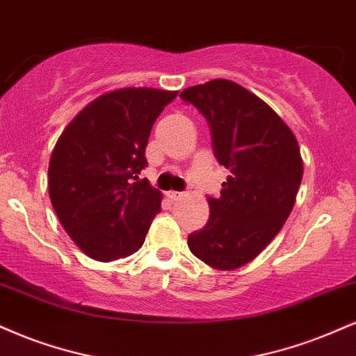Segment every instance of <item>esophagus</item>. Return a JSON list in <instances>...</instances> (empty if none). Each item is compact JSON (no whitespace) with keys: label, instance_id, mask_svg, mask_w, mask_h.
I'll list each match as a JSON object with an SVG mask.
<instances>
[{"label":"esophagus","instance_id":"34e87169","mask_svg":"<svg viewBox=\"0 0 356 356\" xmlns=\"http://www.w3.org/2000/svg\"><path fill=\"white\" fill-rule=\"evenodd\" d=\"M167 197H169V199L172 200V202H174V200H179V199H181L182 194H181V192H174V191H170V192H167Z\"/></svg>","mask_w":356,"mask_h":356}]
</instances>
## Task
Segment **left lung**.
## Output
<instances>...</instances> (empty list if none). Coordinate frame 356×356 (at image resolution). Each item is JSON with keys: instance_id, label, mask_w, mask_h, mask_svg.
Masks as SVG:
<instances>
[{"instance_id": "left-lung-1", "label": "left lung", "mask_w": 356, "mask_h": 356, "mask_svg": "<svg viewBox=\"0 0 356 356\" xmlns=\"http://www.w3.org/2000/svg\"><path fill=\"white\" fill-rule=\"evenodd\" d=\"M181 99L207 119L213 154L230 172L219 199L209 197L207 224L187 243L209 267L235 270L275 238L292 212L303 175L298 140L267 102L234 81L192 86Z\"/></svg>"}]
</instances>
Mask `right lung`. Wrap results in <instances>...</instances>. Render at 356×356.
I'll return each instance as SVG.
<instances>
[{"instance_id":"add662e5","label":"right lung","mask_w":356,"mask_h":356,"mask_svg":"<svg viewBox=\"0 0 356 356\" xmlns=\"http://www.w3.org/2000/svg\"><path fill=\"white\" fill-rule=\"evenodd\" d=\"M175 97L177 91L152 88L104 92L59 136L49 159V199L91 259L113 262L143 247L162 194L139 174L154 122Z\"/></svg>"}]
</instances>
